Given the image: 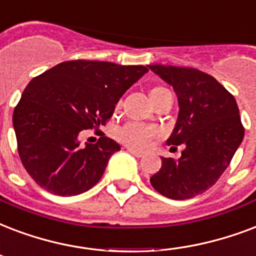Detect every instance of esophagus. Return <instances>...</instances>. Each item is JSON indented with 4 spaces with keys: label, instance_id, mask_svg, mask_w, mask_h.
<instances>
[{
    "label": "esophagus",
    "instance_id": "obj_1",
    "mask_svg": "<svg viewBox=\"0 0 256 256\" xmlns=\"http://www.w3.org/2000/svg\"><path fill=\"white\" fill-rule=\"evenodd\" d=\"M128 152L130 154H132L134 157H138V158L144 157V153H141V152H136V150H134V149H128Z\"/></svg>",
    "mask_w": 256,
    "mask_h": 256
}]
</instances>
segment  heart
<instances>
[{"mask_svg":"<svg viewBox=\"0 0 256 256\" xmlns=\"http://www.w3.org/2000/svg\"><path fill=\"white\" fill-rule=\"evenodd\" d=\"M166 94H170L169 90L162 87V86H156L149 91V98L152 103H154ZM120 103H116L115 110L120 111ZM157 136H158V128H154V126H145V124H124V128H120V132H118V140L128 148H134V149H145L146 146L150 144V141Z\"/></svg>","mask_w":256,"mask_h":256,"instance_id":"b5f03b06","label":"heart"}]
</instances>
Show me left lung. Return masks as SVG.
Wrapping results in <instances>:
<instances>
[{
    "label": "left lung",
    "instance_id": "8db88e82",
    "mask_svg": "<svg viewBox=\"0 0 256 256\" xmlns=\"http://www.w3.org/2000/svg\"><path fill=\"white\" fill-rule=\"evenodd\" d=\"M149 68L173 86L180 112L168 145L185 149L178 160L162 157L150 182L173 200H186L214 185L244 136L236 100L214 76L196 68L153 64Z\"/></svg>",
    "mask_w": 256,
    "mask_h": 256
}]
</instances>
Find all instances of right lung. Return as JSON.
Returning a JSON list of instances; mask_svg holds the SVG:
<instances>
[{"mask_svg":"<svg viewBox=\"0 0 256 256\" xmlns=\"http://www.w3.org/2000/svg\"><path fill=\"white\" fill-rule=\"evenodd\" d=\"M145 66L71 60L33 78L13 111L17 150L36 184L58 196H75L102 178L120 146L108 136L80 145L83 130L106 124L115 104Z\"/></svg>","mask_w":256,"mask_h":256,"instance_id":"obj_1","label":"right lung"}]
</instances>
